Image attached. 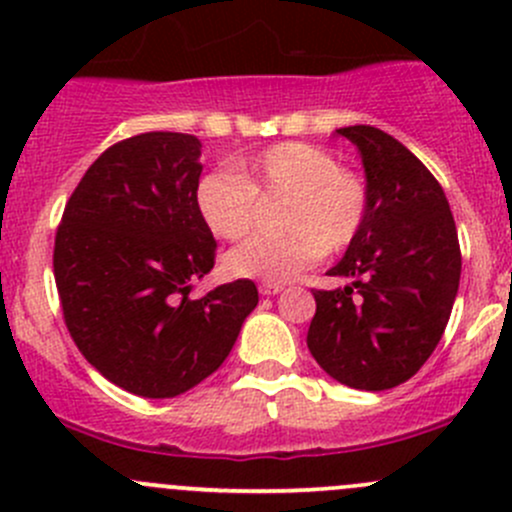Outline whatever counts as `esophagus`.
Masks as SVG:
<instances>
[{
  "label": "esophagus",
  "instance_id": "1",
  "mask_svg": "<svg viewBox=\"0 0 512 512\" xmlns=\"http://www.w3.org/2000/svg\"><path fill=\"white\" fill-rule=\"evenodd\" d=\"M285 285H277V282H262L260 285V294H265V297H272V294H280Z\"/></svg>",
  "mask_w": 512,
  "mask_h": 512
}]
</instances>
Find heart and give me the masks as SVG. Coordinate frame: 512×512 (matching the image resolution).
Instances as JSON below:
<instances>
[{
  "mask_svg": "<svg viewBox=\"0 0 512 512\" xmlns=\"http://www.w3.org/2000/svg\"><path fill=\"white\" fill-rule=\"evenodd\" d=\"M257 198H285L280 237H252L225 255L227 275L282 282L322 257L342 252L369 218L364 175L339 165L329 148L304 141L275 143L235 160V175L208 173L195 190L200 218L215 237L240 240L255 225Z\"/></svg>",
  "mask_w": 512,
  "mask_h": 512,
  "instance_id": "heart-1",
  "label": "heart"
}]
</instances>
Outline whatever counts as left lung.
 <instances>
[{
	"label": "left lung",
	"instance_id": "obj_1",
	"mask_svg": "<svg viewBox=\"0 0 512 512\" xmlns=\"http://www.w3.org/2000/svg\"><path fill=\"white\" fill-rule=\"evenodd\" d=\"M361 153L369 218L329 270L347 287L312 289L317 312L307 347L339 384L384 391L426 364L451 317L461 247L431 170L374 126L339 128Z\"/></svg>",
	"mask_w": 512,
	"mask_h": 512
}]
</instances>
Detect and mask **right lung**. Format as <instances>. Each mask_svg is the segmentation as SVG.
<instances>
[{
	"instance_id": "right-lung-1",
	"label": "right lung",
	"mask_w": 512,
	"mask_h": 512,
	"mask_svg": "<svg viewBox=\"0 0 512 512\" xmlns=\"http://www.w3.org/2000/svg\"><path fill=\"white\" fill-rule=\"evenodd\" d=\"M200 148L170 131L113 143L56 230L54 280L71 339L108 381L146 399L208 379L260 299L252 280L190 297L218 247L195 205Z\"/></svg>"
}]
</instances>
